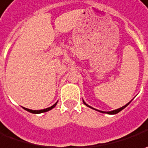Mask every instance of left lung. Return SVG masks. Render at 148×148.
I'll use <instances>...</instances> for the list:
<instances>
[{
  "mask_svg": "<svg viewBox=\"0 0 148 148\" xmlns=\"http://www.w3.org/2000/svg\"><path fill=\"white\" fill-rule=\"evenodd\" d=\"M131 102V101H130ZM130 102H128V104H126L125 105H123V106H122L121 108H119V109H117V110H112V111H101V110H96V109H94V108H92L91 106H90L89 105H87L84 100H83V103L85 104V105H86V106H88V107H90V108H91V109H93V110H96V111H99V112H100V113H103V114H118L119 112H120V111L122 110H123L125 107H127L129 104H130Z\"/></svg>",
  "mask_w": 148,
  "mask_h": 148,
  "instance_id": "obj_1",
  "label": "left lung"
}]
</instances>
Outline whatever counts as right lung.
<instances>
[{
  "label": "right lung",
  "mask_w": 148,
  "mask_h": 148,
  "mask_svg": "<svg viewBox=\"0 0 148 148\" xmlns=\"http://www.w3.org/2000/svg\"><path fill=\"white\" fill-rule=\"evenodd\" d=\"M58 104V101L54 104L53 105H52L51 107H49V108H47V109H43V110H29V109H27V108H25V107H23V109L24 110H25L26 111H29V112H30L32 114H41V113H44V112H48V111L51 110H53L54 107L57 105Z\"/></svg>",
  "instance_id": "1"
}]
</instances>
